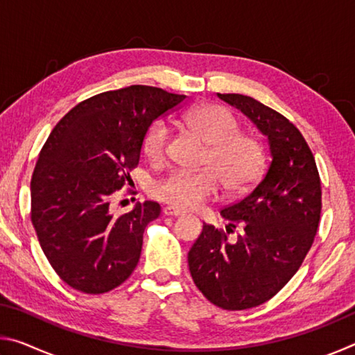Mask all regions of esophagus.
<instances>
[{
    "mask_svg": "<svg viewBox=\"0 0 355 355\" xmlns=\"http://www.w3.org/2000/svg\"><path fill=\"white\" fill-rule=\"evenodd\" d=\"M163 213L166 216H182L183 214V211H180V209L173 208V207H164L163 208Z\"/></svg>",
    "mask_w": 355,
    "mask_h": 355,
    "instance_id": "esophagus-1",
    "label": "esophagus"
}]
</instances>
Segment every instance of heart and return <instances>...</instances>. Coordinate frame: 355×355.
Wrapping results in <instances>:
<instances>
[{
    "instance_id": "obj_1",
    "label": "heart",
    "mask_w": 355,
    "mask_h": 355,
    "mask_svg": "<svg viewBox=\"0 0 355 355\" xmlns=\"http://www.w3.org/2000/svg\"><path fill=\"white\" fill-rule=\"evenodd\" d=\"M186 120L209 146L205 164L213 169L172 171L153 186L156 199L180 209H192L218 194L220 180L233 192L248 189L257 182L263 167L261 148L250 136L238 135L239 123L230 111L205 105L192 110ZM169 136V125L164 120H156L142 142L148 159L164 158Z\"/></svg>"
}]
</instances>
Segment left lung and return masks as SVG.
Here are the masks:
<instances>
[{
    "instance_id": "left-lung-1",
    "label": "left lung",
    "mask_w": 355,
    "mask_h": 355,
    "mask_svg": "<svg viewBox=\"0 0 355 355\" xmlns=\"http://www.w3.org/2000/svg\"><path fill=\"white\" fill-rule=\"evenodd\" d=\"M268 137L269 159L254 189L222 209V218L244 225L236 243L213 225L188 254L196 286L224 310L257 307L275 296L302 264L321 218V180L300 131L280 112L241 94H218Z\"/></svg>"
}]
</instances>
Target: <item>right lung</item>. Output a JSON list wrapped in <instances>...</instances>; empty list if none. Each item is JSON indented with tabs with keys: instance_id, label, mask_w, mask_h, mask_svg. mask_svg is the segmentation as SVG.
<instances>
[{
	"instance_id": "add662e5",
	"label": "right lung",
	"mask_w": 355,
	"mask_h": 355,
	"mask_svg": "<svg viewBox=\"0 0 355 355\" xmlns=\"http://www.w3.org/2000/svg\"><path fill=\"white\" fill-rule=\"evenodd\" d=\"M186 100L136 86L94 95L59 120L31 178V220L45 257L65 284L101 294L123 284L139 261L156 202L114 216L110 200L139 164L144 136Z\"/></svg>"
}]
</instances>
